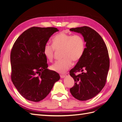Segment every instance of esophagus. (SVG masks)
Instances as JSON below:
<instances>
[{"instance_id":"esophagus-1","label":"esophagus","mask_w":122,"mask_h":122,"mask_svg":"<svg viewBox=\"0 0 122 122\" xmlns=\"http://www.w3.org/2000/svg\"><path fill=\"white\" fill-rule=\"evenodd\" d=\"M66 75H61L60 76H61V78H64L66 77Z\"/></svg>"}]
</instances>
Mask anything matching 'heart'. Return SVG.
I'll use <instances>...</instances> for the list:
<instances>
[{
  "instance_id": "b5f03b06",
  "label": "heart",
  "mask_w": 122,
  "mask_h": 122,
  "mask_svg": "<svg viewBox=\"0 0 122 122\" xmlns=\"http://www.w3.org/2000/svg\"><path fill=\"white\" fill-rule=\"evenodd\" d=\"M52 45L46 44L44 46L43 53L50 61H52L55 49H62V57L51 66L53 71L64 74L71 67L72 61H77L81 58L85 50V42L80 35H72L62 32L55 36L52 39Z\"/></svg>"
}]
</instances>
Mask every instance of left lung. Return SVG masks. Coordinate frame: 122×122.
<instances>
[{
	"label": "left lung",
	"mask_w": 122,
	"mask_h": 122,
	"mask_svg": "<svg viewBox=\"0 0 122 122\" xmlns=\"http://www.w3.org/2000/svg\"><path fill=\"white\" fill-rule=\"evenodd\" d=\"M70 30L81 34L86 43L82 56L70 71L75 81L70 93L77 100L86 101L95 97L105 86L109 68L108 50L100 35L91 27L72 28ZM77 72L82 73L76 76Z\"/></svg>",
	"instance_id": "obj_1"
}]
</instances>
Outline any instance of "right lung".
<instances>
[{
    "mask_svg": "<svg viewBox=\"0 0 122 122\" xmlns=\"http://www.w3.org/2000/svg\"><path fill=\"white\" fill-rule=\"evenodd\" d=\"M59 31L55 27H32L22 34L10 52L11 79L22 96L39 102L49 94L58 74L48 69L44 47L50 36Z\"/></svg>",
    "mask_w": 122,
    "mask_h": 122,
    "instance_id": "add662e5",
    "label": "right lung"
}]
</instances>
